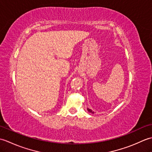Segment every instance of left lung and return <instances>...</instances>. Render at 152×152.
Listing matches in <instances>:
<instances>
[{"label": "left lung", "instance_id": "1", "mask_svg": "<svg viewBox=\"0 0 152 152\" xmlns=\"http://www.w3.org/2000/svg\"><path fill=\"white\" fill-rule=\"evenodd\" d=\"M88 111H89V112H91V113H94V112H93L91 110H90V109H89V108H88Z\"/></svg>", "mask_w": 152, "mask_h": 152}]
</instances>
